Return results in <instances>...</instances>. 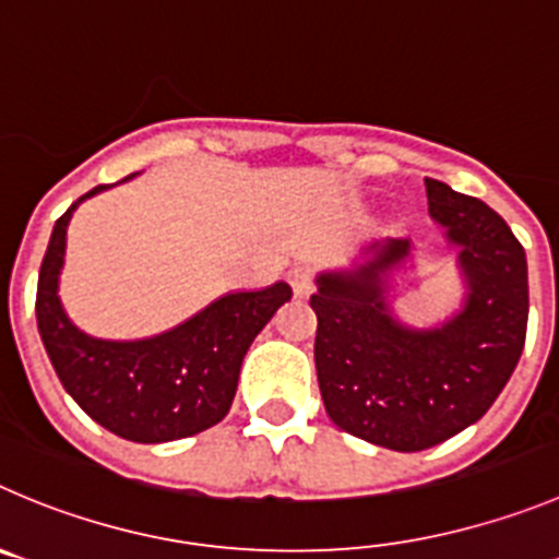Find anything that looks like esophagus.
Wrapping results in <instances>:
<instances>
[{
  "mask_svg": "<svg viewBox=\"0 0 559 559\" xmlns=\"http://www.w3.org/2000/svg\"><path fill=\"white\" fill-rule=\"evenodd\" d=\"M286 278H289L292 289H295L297 297H306L311 289H314V273H311V267H306V264H295V267L286 273Z\"/></svg>",
  "mask_w": 559,
  "mask_h": 559,
  "instance_id": "1",
  "label": "esophagus"
}]
</instances>
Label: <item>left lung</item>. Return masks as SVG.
I'll use <instances>...</instances> for the list:
<instances>
[{"mask_svg": "<svg viewBox=\"0 0 559 559\" xmlns=\"http://www.w3.org/2000/svg\"><path fill=\"white\" fill-rule=\"evenodd\" d=\"M430 217L457 248L461 311L411 328L389 309V275L411 239H380L353 270L317 275L314 361L333 425L369 444L419 452L483 419L519 364L530 317L526 253L488 203L425 179Z\"/></svg>", "mask_w": 559, "mask_h": 559, "instance_id": "obj_1", "label": "left lung"}]
</instances>
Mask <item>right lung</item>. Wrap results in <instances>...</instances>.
<instances>
[{
  "instance_id": "right-lung-1",
  "label": "right lung",
  "mask_w": 559,
  "mask_h": 559,
  "mask_svg": "<svg viewBox=\"0 0 559 559\" xmlns=\"http://www.w3.org/2000/svg\"><path fill=\"white\" fill-rule=\"evenodd\" d=\"M109 187H93L55 223L35 297L40 338L62 389L109 432L138 444L195 436L228 414L250 342L292 289L278 281L267 289L228 292L181 325L138 342L87 336L68 320L57 289L68 221L85 198Z\"/></svg>"
}]
</instances>
